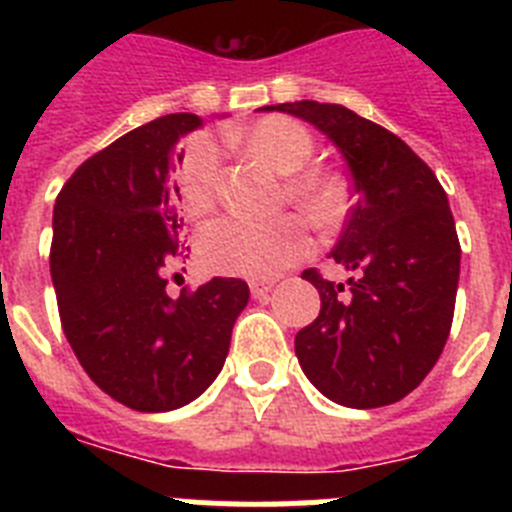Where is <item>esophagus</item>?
<instances>
[{
  "label": "esophagus",
  "mask_w": 512,
  "mask_h": 512,
  "mask_svg": "<svg viewBox=\"0 0 512 512\" xmlns=\"http://www.w3.org/2000/svg\"><path fill=\"white\" fill-rule=\"evenodd\" d=\"M271 289H274V279H253L251 282V295L256 297V300H264Z\"/></svg>",
  "instance_id": "1"
}]
</instances>
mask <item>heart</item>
<instances>
[{
	"mask_svg": "<svg viewBox=\"0 0 512 512\" xmlns=\"http://www.w3.org/2000/svg\"><path fill=\"white\" fill-rule=\"evenodd\" d=\"M228 140L241 146L248 156L264 161L277 174H292L287 182L289 197L315 225H330L341 210V192L336 179L320 169H297L310 161L312 135L292 117L271 115L253 122L246 130H230ZM220 151L212 140L192 138L179 158L176 182L179 197L189 217H202L217 202ZM307 248L305 223L297 215L277 220H246L220 217L205 225L197 241V256L207 271L225 277L269 279L297 261Z\"/></svg>",
	"mask_w": 512,
	"mask_h": 512,
	"instance_id": "heart-1",
	"label": "heart"
}]
</instances>
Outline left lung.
<instances>
[{
	"label": "left lung",
	"mask_w": 512,
	"mask_h": 512,
	"mask_svg": "<svg viewBox=\"0 0 512 512\" xmlns=\"http://www.w3.org/2000/svg\"><path fill=\"white\" fill-rule=\"evenodd\" d=\"M264 110L323 130L354 179V205L330 253L351 277L341 284L302 271L320 295L318 318L295 336L302 372L346 408L392 405L431 372L454 320L461 246L446 192L405 140L341 104L302 99Z\"/></svg>",
	"instance_id": "1"
}]
</instances>
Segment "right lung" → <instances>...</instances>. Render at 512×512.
<instances>
[{
	"mask_svg": "<svg viewBox=\"0 0 512 512\" xmlns=\"http://www.w3.org/2000/svg\"><path fill=\"white\" fill-rule=\"evenodd\" d=\"M200 122L176 112L130 130L89 156L53 207L63 333L99 390L140 413L182 408L210 387L248 302V284L225 277L166 295L184 225L174 146Z\"/></svg>",
	"mask_w": 512,
	"mask_h": 512,
	"instance_id": "1",
	"label": "right lung"
}]
</instances>
